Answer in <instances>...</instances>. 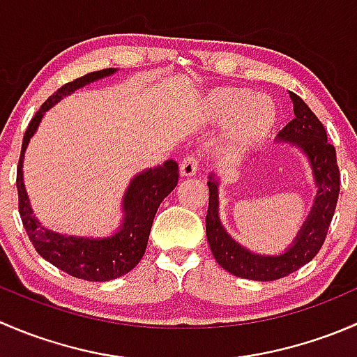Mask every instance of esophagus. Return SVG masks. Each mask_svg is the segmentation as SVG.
Segmentation results:
<instances>
[{
	"label": "esophagus",
	"instance_id": "1",
	"mask_svg": "<svg viewBox=\"0 0 357 357\" xmlns=\"http://www.w3.org/2000/svg\"><path fill=\"white\" fill-rule=\"evenodd\" d=\"M179 171H181V176H185V178H192L199 171V160L195 157H185L181 165H179Z\"/></svg>",
	"mask_w": 357,
	"mask_h": 357
}]
</instances>
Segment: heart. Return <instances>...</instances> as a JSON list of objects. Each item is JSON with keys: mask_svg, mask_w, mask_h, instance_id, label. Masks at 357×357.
<instances>
[{"mask_svg": "<svg viewBox=\"0 0 357 357\" xmlns=\"http://www.w3.org/2000/svg\"><path fill=\"white\" fill-rule=\"evenodd\" d=\"M205 114L211 121H228L226 149L238 152L268 136L276 121L275 105L266 96H254L242 89H219L207 100Z\"/></svg>", "mask_w": 357, "mask_h": 357, "instance_id": "1", "label": "heart"}]
</instances>
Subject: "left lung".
Instances as JSON below:
<instances>
[{"mask_svg": "<svg viewBox=\"0 0 357 357\" xmlns=\"http://www.w3.org/2000/svg\"><path fill=\"white\" fill-rule=\"evenodd\" d=\"M294 103V119L278 132L276 143H289L307 158L316 186V195L307 218L302 222L295 238L282 254H259L236 242L219 218V176L208 174V208L205 231L212 255L222 269L238 278L254 282H273L297 271L312 261L321 248L332 222L340 192V172L333 145L326 139V131L295 93L289 91Z\"/></svg>", "mask_w": 357, "mask_h": 357, "instance_id": "obj_1", "label": "left lung"}]
</instances>
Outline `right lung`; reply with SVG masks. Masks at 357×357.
<instances>
[{
	"label": "right lung",
	"mask_w": 357,
	"mask_h": 357,
	"mask_svg": "<svg viewBox=\"0 0 357 357\" xmlns=\"http://www.w3.org/2000/svg\"><path fill=\"white\" fill-rule=\"evenodd\" d=\"M117 70L119 68H103L91 72L56 89L32 117L24 135L22 153L17 167L19 212L29 240L50 264L86 282H110L121 278L142 261L158 205L178 185V164L169 158L162 165L143 169L132 176L122 197V219L119 228L107 236H81L46 228L36 218L24 185V157L29 142L38 131L46 112L77 89L109 77Z\"/></svg>",
	"instance_id": "add662e5"
}]
</instances>
